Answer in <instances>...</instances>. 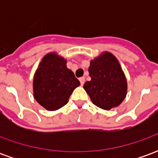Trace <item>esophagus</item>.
I'll list each match as a JSON object with an SVG mask.
<instances>
[{
  "label": "esophagus",
  "mask_w": 158,
  "mask_h": 158,
  "mask_svg": "<svg viewBox=\"0 0 158 158\" xmlns=\"http://www.w3.org/2000/svg\"><path fill=\"white\" fill-rule=\"evenodd\" d=\"M85 78L84 77H81V78H79V81H80V84H81V85H83L84 84H85Z\"/></svg>",
  "instance_id": "esophagus-1"
}]
</instances>
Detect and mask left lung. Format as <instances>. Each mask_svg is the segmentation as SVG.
<instances>
[{
    "mask_svg": "<svg viewBox=\"0 0 158 158\" xmlns=\"http://www.w3.org/2000/svg\"><path fill=\"white\" fill-rule=\"evenodd\" d=\"M88 70L91 79L85 83L84 89L93 104L107 111L118 106L125 99L128 84L116 56L102 52L90 61Z\"/></svg>",
    "mask_w": 158,
    "mask_h": 158,
    "instance_id": "8db88e82",
    "label": "left lung"
}]
</instances>
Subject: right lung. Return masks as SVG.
<instances>
[{"mask_svg": "<svg viewBox=\"0 0 158 158\" xmlns=\"http://www.w3.org/2000/svg\"><path fill=\"white\" fill-rule=\"evenodd\" d=\"M80 85L72 70L67 68V60L52 52L43 56L33 79L34 97L48 111H56L69 102L75 88Z\"/></svg>", "mask_w": 158, "mask_h": 158, "instance_id": "right-lung-1", "label": "right lung"}]
</instances>
